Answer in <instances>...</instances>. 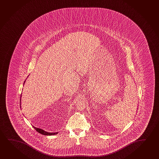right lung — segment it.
Listing matches in <instances>:
<instances>
[{
  "mask_svg": "<svg viewBox=\"0 0 159 159\" xmlns=\"http://www.w3.org/2000/svg\"><path fill=\"white\" fill-rule=\"evenodd\" d=\"M25 83V82H24V84ZM21 98L20 99V102H21ZM34 128L38 132H39L40 134H43V135H45V136H52V135H54V134H58V132H52V133H51V132H48L45 131H44L43 129H39V128H37V127H35L34 126H33Z\"/></svg>",
  "mask_w": 159,
  "mask_h": 159,
  "instance_id": "right-lung-1",
  "label": "right lung"
}]
</instances>
